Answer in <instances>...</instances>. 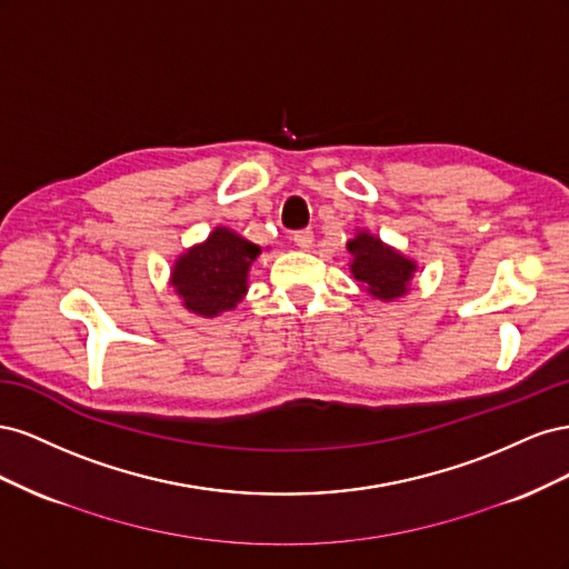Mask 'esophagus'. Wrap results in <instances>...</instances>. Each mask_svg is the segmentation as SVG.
Returning <instances> with one entry per match:
<instances>
[{"label": "esophagus", "instance_id": "1", "mask_svg": "<svg viewBox=\"0 0 569 569\" xmlns=\"http://www.w3.org/2000/svg\"><path fill=\"white\" fill-rule=\"evenodd\" d=\"M291 239H295V244L299 249H311L313 247V230H297L295 234H291Z\"/></svg>", "mask_w": 569, "mask_h": 569}]
</instances>
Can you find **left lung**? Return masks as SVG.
<instances>
[{
    "instance_id": "left-lung-1",
    "label": "left lung",
    "mask_w": 569,
    "mask_h": 569,
    "mask_svg": "<svg viewBox=\"0 0 569 569\" xmlns=\"http://www.w3.org/2000/svg\"><path fill=\"white\" fill-rule=\"evenodd\" d=\"M353 256L351 272L353 278L363 284L377 299H396L403 297L408 289V280L412 278V261L385 247L380 239L370 237L368 232H358L347 244Z\"/></svg>"
}]
</instances>
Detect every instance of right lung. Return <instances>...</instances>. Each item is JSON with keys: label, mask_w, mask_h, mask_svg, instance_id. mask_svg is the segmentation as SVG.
Segmentation results:
<instances>
[{"label": "right lung", "mask_w": 569, "mask_h": 569, "mask_svg": "<svg viewBox=\"0 0 569 569\" xmlns=\"http://www.w3.org/2000/svg\"><path fill=\"white\" fill-rule=\"evenodd\" d=\"M258 253V244L247 242L228 228H218L206 244L178 258L173 287L189 311L213 318L230 311L244 297L247 272Z\"/></svg>", "instance_id": "right-lung-1"}]
</instances>
